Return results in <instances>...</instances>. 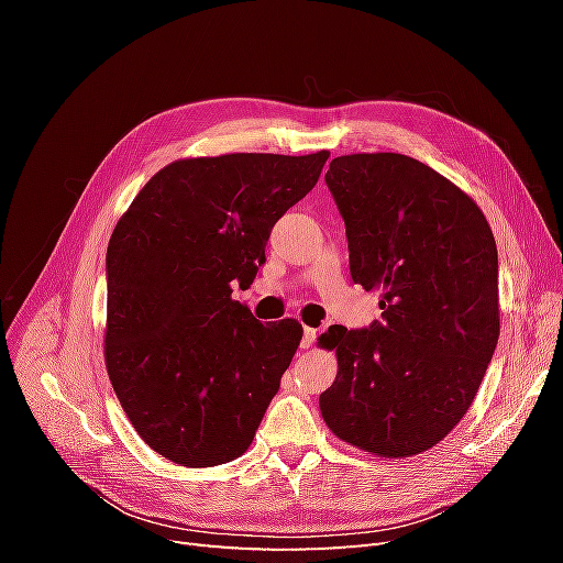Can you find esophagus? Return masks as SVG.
I'll list each match as a JSON object with an SVG mask.
<instances>
[{"mask_svg":"<svg viewBox=\"0 0 563 563\" xmlns=\"http://www.w3.org/2000/svg\"><path fill=\"white\" fill-rule=\"evenodd\" d=\"M314 340H317V329H310V327H305L302 329V347L308 350V347H312L314 345Z\"/></svg>","mask_w":563,"mask_h":563,"instance_id":"obj_1","label":"esophagus"}]
</instances>
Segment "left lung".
Segmentation results:
<instances>
[{
    "label": "left lung",
    "mask_w": 563,
    "mask_h": 563,
    "mask_svg": "<svg viewBox=\"0 0 563 563\" xmlns=\"http://www.w3.org/2000/svg\"><path fill=\"white\" fill-rule=\"evenodd\" d=\"M327 185L352 279L380 294L383 319L321 333L338 356L319 397L323 422L373 455H418L467 413L496 352V240L470 195L397 152L335 157Z\"/></svg>",
    "instance_id": "left-lung-1"
}]
</instances>
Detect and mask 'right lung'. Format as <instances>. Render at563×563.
Masks as SVG:
<instances>
[{"mask_svg": "<svg viewBox=\"0 0 563 563\" xmlns=\"http://www.w3.org/2000/svg\"><path fill=\"white\" fill-rule=\"evenodd\" d=\"M329 152L178 159L135 195L108 244L106 366L135 432L183 467L240 457L300 345L296 319L261 323L232 300L277 220Z\"/></svg>", "mask_w": 563, "mask_h": 563, "instance_id": "1", "label": "right lung"}]
</instances>
